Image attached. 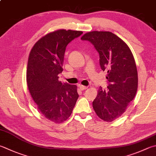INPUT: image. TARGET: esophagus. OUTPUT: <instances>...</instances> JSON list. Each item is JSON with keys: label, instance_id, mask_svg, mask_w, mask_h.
Returning <instances> with one entry per match:
<instances>
[{"label": "esophagus", "instance_id": "1", "mask_svg": "<svg viewBox=\"0 0 156 156\" xmlns=\"http://www.w3.org/2000/svg\"><path fill=\"white\" fill-rule=\"evenodd\" d=\"M79 87L80 88L81 90H86L87 87V86H82V85H79Z\"/></svg>", "mask_w": 156, "mask_h": 156}]
</instances>
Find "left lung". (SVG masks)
Masks as SVG:
<instances>
[{
    "label": "left lung",
    "instance_id": "obj_1",
    "mask_svg": "<svg viewBox=\"0 0 156 156\" xmlns=\"http://www.w3.org/2000/svg\"><path fill=\"white\" fill-rule=\"evenodd\" d=\"M81 39L94 45L101 69L107 70L108 89L99 87L92 105L100 118L112 122L122 116L136 95L138 73L133 53L124 41L111 32H89Z\"/></svg>",
    "mask_w": 156,
    "mask_h": 156
}]
</instances>
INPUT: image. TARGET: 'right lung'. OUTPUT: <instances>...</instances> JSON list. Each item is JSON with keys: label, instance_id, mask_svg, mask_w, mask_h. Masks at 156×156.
I'll return each instance as SVG.
<instances>
[{"label": "right lung", "instance_id": "obj_1", "mask_svg": "<svg viewBox=\"0 0 156 156\" xmlns=\"http://www.w3.org/2000/svg\"><path fill=\"white\" fill-rule=\"evenodd\" d=\"M82 33L64 29L49 32L34 44L29 54L28 90L41 113L56 124L69 118L79 97L77 86L62 83L58 75L63 70L67 45Z\"/></svg>", "mask_w": 156, "mask_h": 156}]
</instances>
